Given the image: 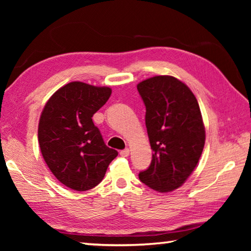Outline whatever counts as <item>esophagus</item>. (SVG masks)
Returning <instances> with one entry per match:
<instances>
[{"label":"esophagus","instance_id":"obj_1","mask_svg":"<svg viewBox=\"0 0 251 251\" xmlns=\"http://www.w3.org/2000/svg\"><path fill=\"white\" fill-rule=\"evenodd\" d=\"M120 155H121L122 157H127V156L129 155V150H128V148H126V150H123V151H121Z\"/></svg>","mask_w":251,"mask_h":251}]
</instances>
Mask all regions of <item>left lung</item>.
<instances>
[{
  "label": "left lung",
  "instance_id": "8db88e82",
  "mask_svg": "<svg viewBox=\"0 0 251 251\" xmlns=\"http://www.w3.org/2000/svg\"><path fill=\"white\" fill-rule=\"evenodd\" d=\"M137 90L146 106V128L154 151L151 166L139 173V179L156 192H172L194 172L205 146L201 108L189 87L173 76L147 78Z\"/></svg>",
  "mask_w": 251,
  "mask_h": 251
}]
</instances>
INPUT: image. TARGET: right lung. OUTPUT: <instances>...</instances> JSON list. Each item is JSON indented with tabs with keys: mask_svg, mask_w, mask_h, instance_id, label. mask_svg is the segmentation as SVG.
I'll list each match as a JSON object with an SVG mask.
<instances>
[{
	"mask_svg": "<svg viewBox=\"0 0 251 251\" xmlns=\"http://www.w3.org/2000/svg\"><path fill=\"white\" fill-rule=\"evenodd\" d=\"M110 94L109 87L72 82L50 96L41 114L42 155L56 179L71 189L94 188L118 155L105 145L92 120Z\"/></svg>",
	"mask_w": 251,
	"mask_h": 251,
	"instance_id": "obj_1",
	"label": "right lung"
}]
</instances>
